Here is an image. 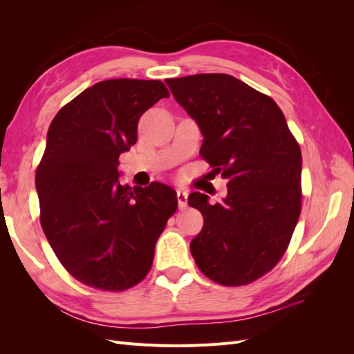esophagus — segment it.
I'll return each instance as SVG.
<instances>
[{"mask_svg": "<svg viewBox=\"0 0 354 354\" xmlns=\"http://www.w3.org/2000/svg\"><path fill=\"white\" fill-rule=\"evenodd\" d=\"M177 201H178V208L185 209L187 207V192L177 190Z\"/></svg>", "mask_w": 354, "mask_h": 354, "instance_id": "34e87169", "label": "esophagus"}]
</instances>
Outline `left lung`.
I'll return each mask as SVG.
<instances>
[{
  "instance_id": "obj_1",
  "label": "left lung",
  "mask_w": 354,
  "mask_h": 354,
  "mask_svg": "<svg viewBox=\"0 0 354 354\" xmlns=\"http://www.w3.org/2000/svg\"><path fill=\"white\" fill-rule=\"evenodd\" d=\"M203 136L201 156L227 195L189 205L203 216L190 242L199 270L224 286L259 279L282 259L301 211V151L273 99L227 73L165 80Z\"/></svg>"
}]
</instances>
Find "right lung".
<instances>
[{
  "mask_svg": "<svg viewBox=\"0 0 354 354\" xmlns=\"http://www.w3.org/2000/svg\"><path fill=\"white\" fill-rule=\"evenodd\" d=\"M169 93L145 80L91 85L59 111L37 168L41 226L80 282L125 291L151 270L155 245L177 209L164 183H120V155L137 142L140 116Z\"/></svg>",
  "mask_w": 354,
  "mask_h": 354,
  "instance_id": "1",
  "label": "right lung"
}]
</instances>
